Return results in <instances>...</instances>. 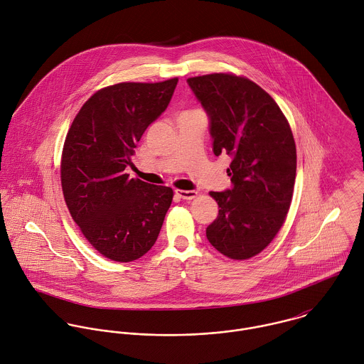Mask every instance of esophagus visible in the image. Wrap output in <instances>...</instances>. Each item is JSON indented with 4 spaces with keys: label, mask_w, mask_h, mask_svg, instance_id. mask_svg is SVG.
<instances>
[{
    "label": "esophagus",
    "mask_w": 364,
    "mask_h": 364,
    "mask_svg": "<svg viewBox=\"0 0 364 364\" xmlns=\"http://www.w3.org/2000/svg\"><path fill=\"white\" fill-rule=\"evenodd\" d=\"M175 193H176V196H179V198L183 199V200H192V199H195V198L198 196V192H196V191H182V189H176Z\"/></svg>",
    "instance_id": "esophagus-1"
}]
</instances>
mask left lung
<instances>
[{"instance_id": "obj_1", "label": "left lung", "mask_w": 364, "mask_h": 364, "mask_svg": "<svg viewBox=\"0 0 364 364\" xmlns=\"http://www.w3.org/2000/svg\"><path fill=\"white\" fill-rule=\"evenodd\" d=\"M210 120L213 153L231 156L232 188L210 192L218 205L208 242L231 259H250L279 232L290 208L297 154L287 119L254 81L214 73L188 78Z\"/></svg>"}]
</instances>
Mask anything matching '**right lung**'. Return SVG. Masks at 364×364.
<instances>
[{"mask_svg": "<svg viewBox=\"0 0 364 364\" xmlns=\"http://www.w3.org/2000/svg\"><path fill=\"white\" fill-rule=\"evenodd\" d=\"M178 78L120 82L77 113L61 156V188L73 220L106 258L132 262L156 244L173 192L129 178L134 149L169 104Z\"/></svg>", "mask_w": 364, "mask_h": 364, "instance_id": "add662e5", "label": "right lung"}]
</instances>
